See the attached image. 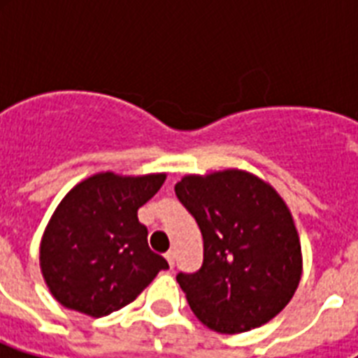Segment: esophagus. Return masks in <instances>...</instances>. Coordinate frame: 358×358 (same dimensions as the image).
<instances>
[{"label":"esophagus","instance_id":"obj_1","mask_svg":"<svg viewBox=\"0 0 358 358\" xmlns=\"http://www.w3.org/2000/svg\"><path fill=\"white\" fill-rule=\"evenodd\" d=\"M174 258H176V256H174V250H169L167 255H165V260H167V264H169V267H171V269L174 267Z\"/></svg>","mask_w":358,"mask_h":358}]
</instances>
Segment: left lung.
<instances>
[{"instance_id":"8db88e82","label":"left lung","mask_w":358,"mask_h":358,"mask_svg":"<svg viewBox=\"0 0 358 358\" xmlns=\"http://www.w3.org/2000/svg\"><path fill=\"white\" fill-rule=\"evenodd\" d=\"M174 191L204 243L201 269L176 277L199 322L238 334L273 320L303 275L299 232L278 191L241 169L185 174Z\"/></svg>"}]
</instances>
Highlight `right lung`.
Instances as JSON below:
<instances>
[{
  "label": "right lung",
  "instance_id": "right-lung-1",
  "mask_svg": "<svg viewBox=\"0 0 358 358\" xmlns=\"http://www.w3.org/2000/svg\"><path fill=\"white\" fill-rule=\"evenodd\" d=\"M165 173L81 180L59 202L41 239V271L50 294L92 317L129 305L169 264L152 252L137 210L156 195Z\"/></svg>",
  "mask_w": 358,
  "mask_h": 358
}]
</instances>
